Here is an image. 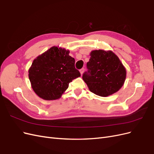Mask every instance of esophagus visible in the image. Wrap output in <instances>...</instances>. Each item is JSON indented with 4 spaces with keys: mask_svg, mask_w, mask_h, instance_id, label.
I'll list each match as a JSON object with an SVG mask.
<instances>
[{
    "mask_svg": "<svg viewBox=\"0 0 154 154\" xmlns=\"http://www.w3.org/2000/svg\"><path fill=\"white\" fill-rule=\"evenodd\" d=\"M84 68H82V69H81L80 70H79V71H80V73H81V75H82V73H83V72H84Z\"/></svg>",
    "mask_w": 154,
    "mask_h": 154,
    "instance_id": "esophagus-1",
    "label": "esophagus"
}]
</instances>
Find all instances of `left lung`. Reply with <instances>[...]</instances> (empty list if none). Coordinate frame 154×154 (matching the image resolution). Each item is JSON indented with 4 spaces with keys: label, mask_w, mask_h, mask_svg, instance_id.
Returning <instances> with one entry per match:
<instances>
[{
    "label": "left lung",
    "mask_w": 154,
    "mask_h": 154,
    "mask_svg": "<svg viewBox=\"0 0 154 154\" xmlns=\"http://www.w3.org/2000/svg\"><path fill=\"white\" fill-rule=\"evenodd\" d=\"M87 63L88 72L82 79L91 92L106 97L117 92L124 85L126 70L118 56L112 51L94 50Z\"/></svg>",
    "instance_id": "8db88e82"
}]
</instances>
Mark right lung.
<instances>
[{"label":"right lung","instance_id":"add662e5","mask_svg":"<svg viewBox=\"0 0 154 154\" xmlns=\"http://www.w3.org/2000/svg\"><path fill=\"white\" fill-rule=\"evenodd\" d=\"M65 48L51 47L33 61L28 70L31 86L35 94L45 100L61 97L69 83L81 73L75 68V59Z\"/></svg>","mask_w":154,"mask_h":154}]
</instances>
